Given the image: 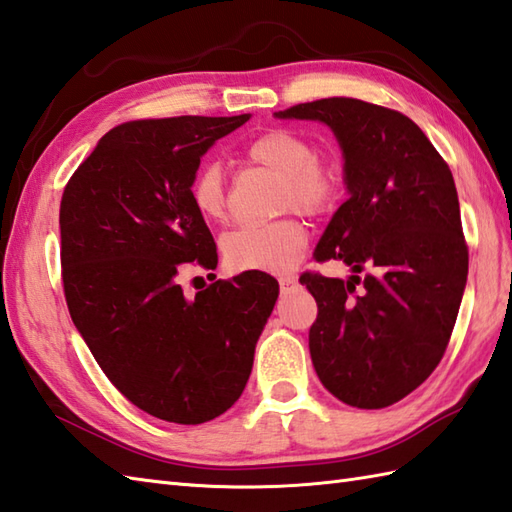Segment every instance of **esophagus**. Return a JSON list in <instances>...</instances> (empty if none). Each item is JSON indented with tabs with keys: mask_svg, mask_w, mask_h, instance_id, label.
<instances>
[{
	"mask_svg": "<svg viewBox=\"0 0 512 512\" xmlns=\"http://www.w3.org/2000/svg\"><path fill=\"white\" fill-rule=\"evenodd\" d=\"M295 281H297L295 275H281L279 277V286H281V290H288V288L295 286Z\"/></svg>",
	"mask_w": 512,
	"mask_h": 512,
	"instance_id": "34e87169",
	"label": "esophagus"
}]
</instances>
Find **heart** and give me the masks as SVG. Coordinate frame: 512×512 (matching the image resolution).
Masks as SVG:
<instances>
[{
	"label": "heart",
	"instance_id": "1",
	"mask_svg": "<svg viewBox=\"0 0 512 512\" xmlns=\"http://www.w3.org/2000/svg\"><path fill=\"white\" fill-rule=\"evenodd\" d=\"M246 158L257 167L279 173L277 206L281 211L319 215L330 211L339 198V173L328 160L314 156L310 140L292 129H268L246 147ZM191 202L204 220L222 222L226 217V184L222 167L204 165L191 182ZM308 233L295 217H281L268 224H248L222 239L224 262L231 270L286 273L295 268L306 248Z\"/></svg>",
	"mask_w": 512,
	"mask_h": 512
}]
</instances>
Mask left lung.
Returning <instances> with one entry per match:
<instances>
[{"instance_id": "8db88e82", "label": "left lung", "mask_w": 512, "mask_h": 512, "mask_svg": "<svg viewBox=\"0 0 512 512\" xmlns=\"http://www.w3.org/2000/svg\"><path fill=\"white\" fill-rule=\"evenodd\" d=\"M275 116L325 123L345 158L350 198L314 257L341 259L354 275L299 279L319 306L312 365L345 405H394L442 361L469 275L451 169L422 129L389 107L332 96Z\"/></svg>"}]
</instances>
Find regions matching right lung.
<instances>
[{"instance_id":"right-lung-1","label":"right lung","mask_w":512,"mask_h":512,"mask_svg":"<svg viewBox=\"0 0 512 512\" xmlns=\"http://www.w3.org/2000/svg\"><path fill=\"white\" fill-rule=\"evenodd\" d=\"M242 116L129 121L65 184L63 292L96 363L121 394L167 422L202 424L242 396L277 281L244 273L184 297V264L217 266L191 202L200 158Z\"/></svg>"}]
</instances>
